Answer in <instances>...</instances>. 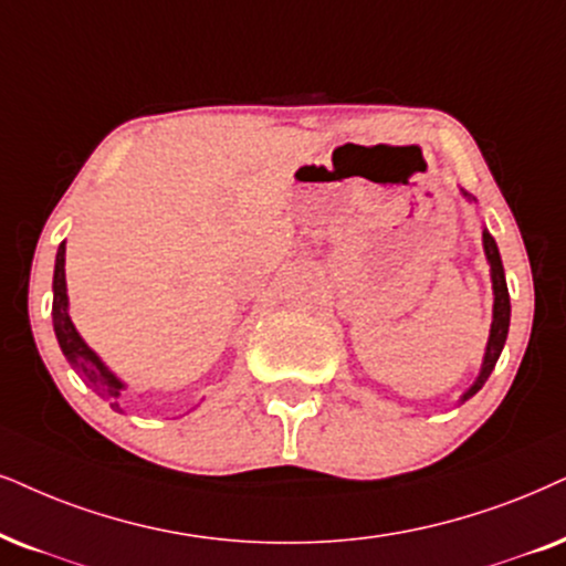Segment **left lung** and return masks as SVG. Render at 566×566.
<instances>
[{"mask_svg":"<svg viewBox=\"0 0 566 566\" xmlns=\"http://www.w3.org/2000/svg\"><path fill=\"white\" fill-rule=\"evenodd\" d=\"M462 196L468 200H475L473 196L462 190ZM483 253L485 261L491 266V287H493V316H491V332H489V342H485V353H483V363L481 370H478L475 381L462 391L457 405L468 402L470 397H475L478 391L483 389V384L489 381L493 366H496L499 355H502L506 334H510V316H512V305H510V290H506V276H504V266H502V255H499L496 240L491 238V232L483 227Z\"/></svg>","mask_w":566,"mask_h":566,"instance_id":"1","label":"left lung"}]
</instances>
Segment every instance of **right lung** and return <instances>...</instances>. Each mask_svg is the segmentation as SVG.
I'll return each mask as SVG.
<instances>
[{
    "mask_svg": "<svg viewBox=\"0 0 566 566\" xmlns=\"http://www.w3.org/2000/svg\"><path fill=\"white\" fill-rule=\"evenodd\" d=\"M52 290H54V303H52L54 334H56V342H60L62 355L67 357V363L75 368V374L81 376L98 397H104L106 402L112 405V410L123 412V395L127 384L114 374L109 366H106L102 357L85 345V339L75 328L73 318H70L67 279H64V242L60 245V250H56Z\"/></svg>",
    "mask_w": 566,
    "mask_h": 566,
    "instance_id": "add662e5",
    "label": "right lung"
}]
</instances>
